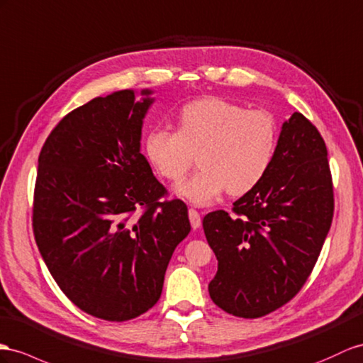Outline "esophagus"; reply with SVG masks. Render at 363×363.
<instances>
[{"label":"esophagus","instance_id":"34e87169","mask_svg":"<svg viewBox=\"0 0 363 363\" xmlns=\"http://www.w3.org/2000/svg\"><path fill=\"white\" fill-rule=\"evenodd\" d=\"M189 218H190V224L193 227V230H198L201 227V215L198 210L190 208L189 210Z\"/></svg>","mask_w":363,"mask_h":363}]
</instances>
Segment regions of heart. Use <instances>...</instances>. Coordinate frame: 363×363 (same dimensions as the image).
I'll return each mask as SVG.
<instances>
[{
	"label": "heart",
	"mask_w": 363,
	"mask_h": 363,
	"mask_svg": "<svg viewBox=\"0 0 363 363\" xmlns=\"http://www.w3.org/2000/svg\"><path fill=\"white\" fill-rule=\"evenodd\" d=\"M279 125L265 110H245L216 96L185 106L178 132L157 127L145 136V155L161 176L179 182L193 167L202 169L176 191L196 206H208L225 190L245 194L272 169Z\"/></svg>",
	"instance_id": "heart-1"
}]
</instances>
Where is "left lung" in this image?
Returning a JSON list of instances; mask_svg holds the SVG:
<instances>
[{"label":"left lung","mask_w":363,"mask_h":363,"mask_svg":"<svg viewBox=\"0 0 363 363\" xmlns=\"http://www.w3.org/2000/svg\"><path fill=\"white\" fill-rule=\"evenodd\" d=\"M327 145L299 111L282 124L272 169L202 227L218 259L211 301L228 314L256 319L290 302L311 274L327 238L334 193Z\"/></svg>","instance_id":"left-lung-1"}]
</instances>
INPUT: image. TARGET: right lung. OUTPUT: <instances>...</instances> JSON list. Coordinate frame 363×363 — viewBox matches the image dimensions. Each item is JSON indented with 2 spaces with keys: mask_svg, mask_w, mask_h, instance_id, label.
Masks as SVG:
<instances>
[{
  "mask_svg": "<svg viewBox=\"0 0 363 363\" xmlns=\"http://www.w3.org/2000/svg\"><path fill=\"white\" fill-rule=\"evenodd\" d=\"M119 90L64 116L41 148L33 235L55 282L79 310L110 322L160 301L187 206L167 199L141 148L152 90Z\"/></svg>",
  "mask_w": 363,
  "mask_h": 363,
  "instance_id": "1",
  "label": "right lung"
}]
</instances>
